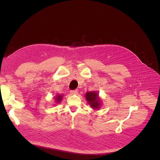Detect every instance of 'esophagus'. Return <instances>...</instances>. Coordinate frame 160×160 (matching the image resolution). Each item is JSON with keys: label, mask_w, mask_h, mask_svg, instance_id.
Listing matches in <instances>:
<instances>
[{"label": "esophagus", "mask_w": 160, "mask_h": 160, "mask_svg": "<svg viewBox=\"0 0 160 160\" xmlns=\"http://www.w3.org/2000/svg\"><path fill=\"white\" fill-rule=\"evenodd\" d=\"M71 93L72 94V95H78V89L72 90V91H71Z\"/></svg>", "instance_id": "1"}]
</instances>
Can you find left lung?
Returning a JSON list of instances; mask_svg holds the SVG:
<instances>
[{
  "instance_id": "left-lung-1",
  "label": "left lung",
  "mask_w": 160,
  "mask_h": 160,
  "mask_svg": "<svg viewBox=\"0 0 160 160\" xmlns=\"http://www.w3.org/2000/svg\"><path fill=\"white\" fill-rule=\"evenodd\" d=\"M86 99L88 102L90 106L94 110H98L102 105L101 100L98 97V92L97 91H88L86 93Z\"/></svg>"
}]
</instances>
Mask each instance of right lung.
I'll list each match as a JSON object with an SVG mask.
<instances>
[{"instance_id":"right-lung-1","label":"right lung","mask_w":160,"mask_h":160,"mask_svg":"<svg viewBox=\"0 0 160 160\" xmlns=\"http://www.w3.org/2000/svg\"><path fill=\"white\" fill-rule=\"evenodd\" d=\"M62 98H63V95H61V94L57 95L55 97V101L56 102V103H60L62 101Z\"/></svg>"}]
</instances>
